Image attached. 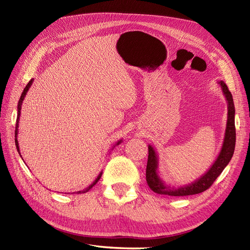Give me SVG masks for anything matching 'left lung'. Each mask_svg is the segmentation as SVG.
Here are the masks:
<instances>
[{
  "label": "left lung",
  "mask_w": 250,
  "mask_h": 250,
  "mask_svg": "<svg viewBox=\"0 0 250 250\" xmlns=\"http://www.w3.org/2000/svg\"><path fill=\"white\" fill-rule=\"evenodd\" d=\"M219 83L221 88H222V92L227 102V123L223 145L217 159L212 163V166L209 167L208 172L200 178H198L194 182L183 185V187L180 188L169 187V185L166 184V182L158 175V155L155 152L154 147L151 145H148V157L146 177L149 188L157 192V194L175 197L200 194V192L211 187V184L215 182L220 174L223 172L226 166L229 163L234 152V146H236V127H234V113H236V110H234L232 95L229 90H228L227 85L222 81L219 82Z\"/></svg>",
  "instance_id": "obj_1"
}]
</instances>
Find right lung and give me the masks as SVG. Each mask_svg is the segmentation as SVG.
Returning <instances> with one entry per match:
<instances>
[{
    "mask_svg": "<svg viewBox=\"0 0 250 250\" xmlns=\"http://www.w3.org/2000/svg\"><path fill=\"white\" fill-rule=\"evenodd\" d=\"M32 83H33V78L32 80H30V82L27 83V85L25 87V89H24V91H23V93H22V95H21V98H20V101H19V104H18V117H17V124H16V132H14V134H16V146H17V149H18V152H19V154L21 155V153H20V147H19V141H18V133H19V130H18V127H19V123H20V115H21V109H22V104H23V101H24V98H25V96H26V94H27V92H28V90H29V88L31 87V84H32ZM121 142H123V140H119L117 144L115 145V146H118V145H120ZM115 146H114V147H115ZM22 157V156H21ZM102 175H103V172H101L99 173V175L97 176V178L96 179L94 180V182L92 183L91 185H89V187L87 188H84V189H83V190H80V191H76L77 194H83V192H87V191H89L92 188L94 187V185L98 182V180L101 179V177H102Z\"/></svg>",
    "mask_w": 250,
    "mask_h": 250,
    "instance_id": "add662e5",
    "label": "right lung"
}]
</instances>
